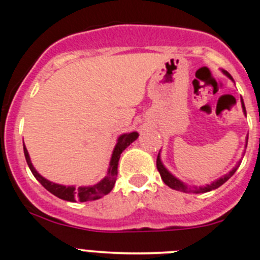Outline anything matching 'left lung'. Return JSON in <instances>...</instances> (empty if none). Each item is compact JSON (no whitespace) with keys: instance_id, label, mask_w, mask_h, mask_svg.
I'll return each mask as SVG.
<instances>
[{"instance_id":"1","label":"left lung","mask_w":260,"mask_h":260,"mask_svg":"<svg viewBox=\"0 0 260 260\" xmlns=\"http://www.w3.org/2000/svg\"><path fill=\"white\" fill-rule=\"evenodd\" d=\"M223 73H224L227 77H229L230 79H232L231 74H230L229 72H225V70H223ZM241 104H242V110H244V114L246 115V110H245V105H244V101H242L241 99ZM246 145H247V138H246ZM160 155V154H159ZM157 155V159H156V168L157 171H159L160 173V177H161V179H163V182L166 183L167 186H169L171 188H173V190H177V191H181V192H195V193H201V192H208V191H212V190H215V188H218L219 186H222L224 182L229 181L230 178H231L232 176L235 174V172L237 171V168H239L240 163L237 164L236 167H235L234 169H232L230 173H227L225 176L220 177L219 179H217V181L212 182L210 185H207V186H204V187H193L190 188L188 187L186 183H183L182 181H179L178 178H176V177L173 176V174L171 173V172L168 171V169L166 168V167L163 166V163H161V160H160V156Z\"/></svg>"}]
</instances>
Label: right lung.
<instances>
[{"label": "right lung", "instance_id": "obj_1", "mask_svg": "<svg viewBox=\"0 0 260 260\" xmlns=\"http://www.w3.org/2000/svg\"><path fill=\"white\" fill-rule=\"evenodd\" d=\"M138 137L137 132H131V133H124L120 137L118 138V142H116L115 147H114L113 155H111L110 164H109V171L108 174L105 176V178L101 179L99 183L93 186H83V187L75 188L74 186H62L57 185V183H53V182H50L48 179L43 178L40 173L35 169L33 164L30 161V157H29L28 150L25 149V145H24V155H25V160L28 163L29 169L33 173V176L37 178V181L40 182L41 185L46 188L47 191H50L52 195L57 196L59 199H62V200L67 201H81V203H84V201H91V200H97V199L103 198L104 195H108L111 190H113L114 185H115L116 176H118V161L119 157H120V154L132 144L133 141H136Z\"/></svg>", "mask_w": 260, "mask_h": 260}]
</instances>
